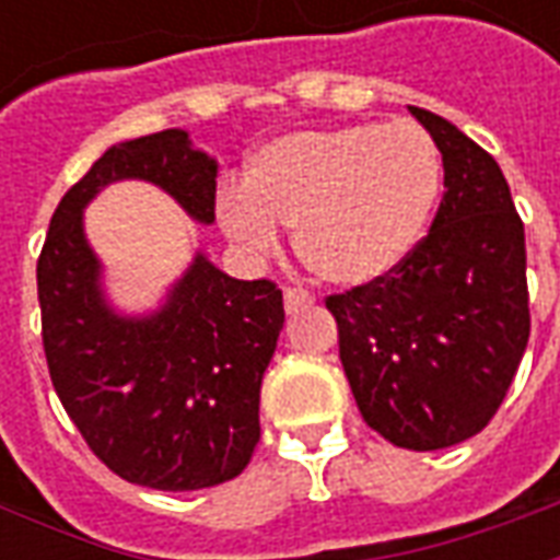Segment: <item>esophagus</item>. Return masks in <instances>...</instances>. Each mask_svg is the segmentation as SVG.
<instances>
[{"mask_svg":"<svg viewBox=\"0 0 560 560\" xmlns=\"http://www.w3.org/2000/svg\"><path fill=\"white\" fill-rule=\"evenodd\" d=\"M305 303H312V296H308L303 288H284V308H288V312H296V308H303Z\"/></svg>","mask_w":560,"mask_h":560,"instance_id":"34e87169","label":"esophagus"}]
</instances>
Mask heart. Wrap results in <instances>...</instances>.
<instances>
[{"instance_id": "1", "label": "heart", "mask_w": 560, "mask_h": 560, "mask_svg": "<svg viewBox=\"0 0 560 560\" xmlns=\"http://www.w3.org/2000/svg\"><path fill=\"white\" fill-rule=\"evenodd\" d=\"M243 185L221 188L215 203L228 240L269 255L288 228L317 279L357 288L411 255L441 191V159L408 122L305 128L257 149Z\"/></svg>"}]
</instances>
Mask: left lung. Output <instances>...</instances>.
<instances>
[{
    "label": "left lung",
    "instance_id": "left-lung-1",
    "mask_svg": "<svg viewBox=\"0 0 560 560\" xmlns=\"http://www.w3.org/2000/svg\"><path fill=\"white\" fill-rule=\"evenodd\" d=\"M444 159L429 233L384 279L327 296L363 420L405 450L482 432L530 336L525 224L498 161L444 116L408 107Z\"/></svg>",
    "mask_w": 560,
    "mask_h": 560
}]
</instances>
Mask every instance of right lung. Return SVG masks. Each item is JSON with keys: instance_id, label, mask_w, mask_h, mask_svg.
Returning <instances> with one entry per match:
<instances>
[{"instance_id": "1", "label": "right lung", "mask_w": 560, "mask_h": 560, "mask_svg": "<svg viewBox=\"0 0 560 560\" xmlns=\"http://www.w3.org/2000/svg\"><path fill=\"white\" fill-rule=\"evenodd\" d=\"M215 173L188 131L116 143L59 200L38 257L50 381L83 441L122 480L195 492L233 480L260 441V381L284 327L276 281H240L197 252L159 312L116 315L83 207L104 185L147 179L195 221H215Z\"/></svg>"}]
</instances>
